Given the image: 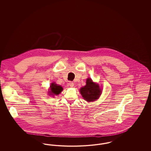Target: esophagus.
Here are the masks:
<instances>
[{
	"label": "esophagus",
	"mask_w": 151,
	"mask_h": 151,
	"mask_svg": "<svg viewBox=\"0 0 151 151\" xmlns=\"http://www.w3.org/2000/svg\"><path fill=\"white\" fill-rule=\"evenodd\" d=\"M69 86H71V87H73V86H74V83L72 82V81H70L69 83Z\"/></svg>",
	"instance_id": "1"
}]
</instances>
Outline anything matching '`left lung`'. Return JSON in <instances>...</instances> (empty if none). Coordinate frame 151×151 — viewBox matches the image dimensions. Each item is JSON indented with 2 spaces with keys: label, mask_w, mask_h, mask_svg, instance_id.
<instances>
[{
  "label": "left lung",
  "mask_w": 151,
  "mask_h": 151,
  "mask_svg": "<svg viewBox=\"0 0 151 151\" xmlns=\"http://www.w3.org/2000/svg\"><path fill=\"white\" fill-rule=\"evenodd\" d=\"M80 92L83 99L87 102L97 100L102 93L99 84L94 83L89 78L86 79V85L81 88Z\"/></svg>",
  "instance_id": "left-lung-1"
}]
</instances>
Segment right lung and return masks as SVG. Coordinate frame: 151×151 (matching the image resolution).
Returning <instances> with one entry per match:
<instances>
[{"label": "right lung", "mask_w": 151, "mask_h": 151, "mask_svg": "<svg viewBox=\"0 0 151 151\" xmlns=\"http://www.w3.org/2000/svg\"><path fill=\"white\" fill-rule=\"evenodd\" d=\"M50 91L49 95H58L61 93V92L63 91L62 86L58 85L55 83H52L51 84L50 87Z\"/></svg>", "instance_id": "right-lung-1"}]
</instances>
